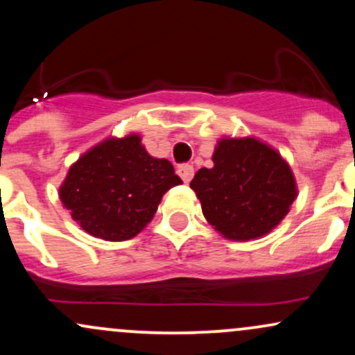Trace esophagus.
<instances>
[{
  "label": "esophagus",
  "mask_w": 355,
  "mask_h": 355,
  "mask_svg": "<svg viewBox=\"0 0 355 355\" xmlns=\"http://www.w3.org/2000/svg\"><path fill=\"white\" fill-rule=\"evenodd\" d=\"M177 173L180 175V178L185 183H189L191 178H193V166L189 165V164H183L177 168Z\"/></svg>",
  "instance_id": "obj_1"
}]
</instances>
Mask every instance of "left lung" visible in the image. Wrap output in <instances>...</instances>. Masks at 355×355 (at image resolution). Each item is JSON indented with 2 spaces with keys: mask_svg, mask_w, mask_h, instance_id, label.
<instances>
[{
  "mask_svg": "<svg viewBox=\"0 0 355 355\" xmlns=\"http://www.w3.org/2000/svg\"><path fill=\"white\" fill-rule=\"evenodd\" d=\"M214 166L190 182L210 225L223 237H262L282 222L297 197L295 178L274 148L255 138H222Z\"/></svg>",
  "mask_w": 355,
  "mask_h": 355,
  "instance_id": "8db88e82",
  "label": "left lung"
}]
</instances>
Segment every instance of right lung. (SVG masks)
<instances>
[{"label": "right lung", "mask_w": 355, "mask_h": 355, "mask_svg": "<svg viewBox=\"0 0 355 355\" xmlns=\"http://www.w3.org/2000/svg\"><path fill=\"white\" fill-rule=\"evenodd\" d=\"M182 180L165 158H153L138 135L108 138L71 165L60 198L93 237L121 242L153 218L162 197Z\"/></svg>", "instance_id": "add662e5"}]
</instances>
